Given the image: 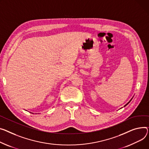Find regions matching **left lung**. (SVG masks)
<instances>
[{
	"instance_id": "8db88e82",
	"label": "left lung",
	"mask_w": 149,
	"mask_h": 149,
	"mask_svg": "<svg viewBox=\"0 0 149 149\" xmlns=\"http://www.w3.org/2000/svg\"><path fill=\"white\" fill-rule=\"evenodd\" d=\"M132 98H133V97H132ZM132 98H131V100H130V101H129V102H127V104H126V105H125V106H124V107H125V106H126V105H127V104H129V103H130V102H131V100H132Z\"/></svg>"
}]
</instances>
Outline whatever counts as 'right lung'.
Returning a JSON list of instances; mask_svg holds the SVG:
<instances>
[{"mask_svg": "<svg viewBox=\"0 0 149 149\" xmlns=\"http://www.w3.org/2000/svg\"><path fill=\"white\" fill-rule=\"evenodd\" d=\"M32 114H33V113H32Z\"/></svg>", "mask_w": 149, "mask_h": 149, "instance_id": "obj_1", "label": "right lung"}]
</instances>
